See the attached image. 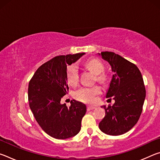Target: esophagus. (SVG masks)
Segmentation results:
<instances>
[{
	"label": "esophagus",
	"instance_id": "obj_1",
	"mask_svg": "<svg viewBox=\"0 0 160 160\" xmlns=\"http://www.w3.org/2000/svg\"><path fill=\"white\" fill-rule=\"evenodd\" d=\"M95 107H91V106H88V111H90V110H92L95 109Z\"/></svg>",
	"mask_w": 160,
	"mask_h": 160
}]
</instances>
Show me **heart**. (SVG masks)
Instances as JSON below:
<instances>
[{"label": "heart", "mask_w": 160, "mask_h": 160, "mask_svg": "<svg viewBox=\"0 0 160 160\" xmlns=\"http://www.w3.org/2000/svg\"><path fill=\"white\" fill-rule=\"evenodd\" d=\"M85 66L96 74L97 80L99 82L105 84L109 80V75L104 72V66L97 58H90L85 63ZM66 79L70 85H76L78 81V72L76 65L72 64L67 67ZM101 92L99 86L82 87L74 92V97L78 101L91 104L94 102L95 97Z\"/></svg>", "instance_id": "1"}]
</instances>
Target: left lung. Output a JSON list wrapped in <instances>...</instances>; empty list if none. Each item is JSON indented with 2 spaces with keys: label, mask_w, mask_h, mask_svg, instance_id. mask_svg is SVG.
<instances>
[{
  "label": "left lung",
  "mask_w": 160,
  "mask_h": 160,
  "mask_svg": "<svg viewBox=\"0 0 160 160\" xmlns=\"http://www.w3.org/2000/svg\"><path fill=\"white\" fill-rule=\"evenodd\" d=\"M112 67L113 72L106 97H113V106L105 105V116L99 129L111 135H122L130 131L141 115L146 91L140 72L135 64L111 51L99 53Z\"/></svg>",
  "instance_id": "1"
}]
</instances>
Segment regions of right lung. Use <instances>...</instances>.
Returning a JSON list of instances; mask_svg holds the SVG:
<instances>
[{"label":"right lung","instance_id":"add662e5","mask_svg":"<svg viewBox=\"0 0 160 160\" xmlns=\"http://www.w3.org/2000/svg\"><path fill=\"white\" fill-rule=\"evenodd\" d=\"M84 54L56 56L42 64L29 81V107L43 131L54 138H69L80 131L81 121L87 111L85 104L72 99L68 107L66 104H61V100L69 89L67 66Z\"/></svg>","mask_w":160,"mask_h":160}]
</instances>
